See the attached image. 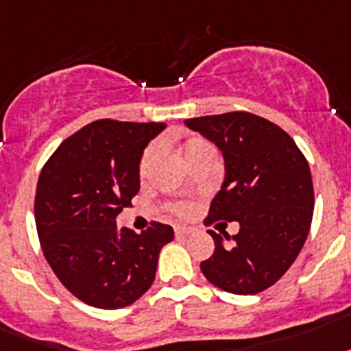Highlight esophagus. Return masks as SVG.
<instances>
[{"label": "esophagus", "instance_id": "34e87169", "mask_svg": "<svg viewBox=\"0 0 351 351\" xmlns=\"http://www.w3.org/2000/svg\"><path fill=\"white\" fill-rule=\"evenodd\" d=\"M175 234H176V238H185V236L191 234V229L189 227H176Z\"/></svg>", "mask_w": 351, "mask_h": 351}]
</instances>
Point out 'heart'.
I'll return each instance as SVG.
<instances>
[{"label":"heart","instance_id":"obj_1","mask_svg":"<svg viewBox=\"0 0 351 351\" xmlns=\"http://www.w3.org/2000/svg\"><path fill=\"white\" fill-rule=\"evenodd\" d=\"M205 146H210V144L207 141H204V138H198V136H196V138H189V141L184 144V156L187 158L191 153H195L196 149H202V147ZM153 156H155V146H149L146 151H144V155H142L141 158V164H138L141 175L146 173L151 160H153ZM167 209L176 216H187L191 213V204H187V202H173V204L167 205Z\"/></svg>","mask_w":351,"mask_h":351}]
</instances>
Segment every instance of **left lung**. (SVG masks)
Listing matches in <instances>:
<instances>
[{
  "instance_id": "8db88e82",
  "label": "left lung",
  "mask_w": 351,
  "mask_h": 351,
  "mask_svg": "<svg viewBox=\"0 0 351 351\" xmlns=\"http://www.w3.org/2000/svg\"><path fill=\"white\" fill-rule=\"evenodd\" d=\"M220 147L225 182L205 223L238 221L225 241L215 230V252L204 276L230 294H258L290 269L303 249L314 215V184L303 151L285 130L249 111L187 119Z\"/></svg>"
}]
</instances>
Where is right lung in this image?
Masks as SVG:
<instances>
[{
  "label": "right lung",
  "mask_w": 351,
  "mask_h": 351,
  "mask_svg": "<svg viewBox=\"0 0 351 351\" xmlns=\"http://www.w3.org/2000/svg\"><path fill=\"white\" fill-rule=\"evenodd\" d=\"M164 122L101 119L68 136L43 166L34 215L43 254L64 289L95 308L135 303L155 281L171 225L119 230L117 215L141 189L144 147Z\"/></svg>",
  "instance_id": "add662e5"
}]
</instances>
